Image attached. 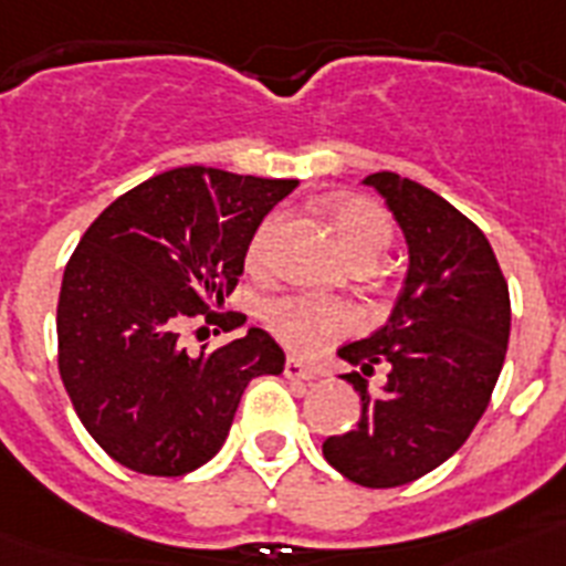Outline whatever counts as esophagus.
<instances>
[{
  "label": "esophagus",
  "instance_id": "obj_1",
  "mask_svg": "<svg viewBox=\"0 0 566 566\" xmlns=\"http://www.w3.org/2000/svg\"><path fill=\"white\" fill-rule=\"evenodd\" d=\"M283 374H286L289 379H297V382H312L317 374L312 371V368H306V365L300 363V359H286V368H283Z\"/></svg>",
  "mask_w": 566,
  "mask_h": 566
}]
</instances>
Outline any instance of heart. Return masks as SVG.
Here are the masks:
<instances>
[{
  "instance_id": "b5f03b06",
  "label": "heart",
  "mask_w": 566,
  "mask_h": 566,
  "mask_svg": "<svg viewBox=\"0 0 566 566\" xmlns=\"http://www.w3.org/2000/svg\"><path fill=\"white\" fill-rule=\"evenodd\" d=\"M328 221L339 247L348 254L354 266H374L382 252L391 247L394 223L379 203L368 198H337L328 203ZM283 214H266L249 240L247 260L252 269H263L269 260V249L277 234ZM266 323L292 352H314L328 337L345 334L354 326L352 312L339 303L317 297H283L266 306Z\"/></svg>"
}]
</instances>
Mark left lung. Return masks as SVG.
<instances>
[{
  "mask_svg": "<svg viewBox=\"0 0 566 566\" xmlns=\"http://www.w3.org/2000/svg\"><path fill=\"white\" fill-rule=\"evenodd\" d=\"M363 184L402 229L408 272L388 323L337 352L365 377L385 363L388 379L371 394L345 374L363 413L323 457L363 488H399L451 459L482 419L507 354L510 292L488 238L457 207L397 172Z\"/></svg>",
  "mask_w": 566,
  "mask_h": 566,
  "instance_id": "1",
  "label": "left lung"
}]
</instances>
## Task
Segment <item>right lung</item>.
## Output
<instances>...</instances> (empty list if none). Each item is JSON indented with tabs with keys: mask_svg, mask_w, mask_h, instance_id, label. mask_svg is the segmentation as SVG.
<instances>
[{
	"mask_svg": "<svg viewBox=\"0 0 566 566\" xmlns=\"http://www.w3.org/2000/svg\"><path fill=\"white\" fill-rule=\"evenodd\" d=\"M297 181L178 167L115 198L78 240L59 292V374L87 433L124 468L184 476L227 442L249 379L283 374L263 328L189 354L181 332L218 314L249 240Z\"/></svg>",
	"mask_w": 566,
	"mask_h": 566,
	"instance_id": "right-lung-1",
	"label": "right lung"
}]
</instances>
